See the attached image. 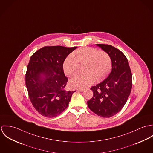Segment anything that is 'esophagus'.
<instances>
[{
    "instance_id": "obj_1",
    "label": "esophagus",
    "mask_w": 153,
    "mask_h": 153,
    "mask_svg": "<svg viewBox=\"0 0 153 153\" xmlns=\"http://www.w3.org/2000/svg\"><path fill=\"white\" fill-rule=\"evenodd\" d=\"M76 90H77L78 91H80V92H83V91H84V89H79H79H78V88L76 89Z\"/></svg>"
}]
</instances>
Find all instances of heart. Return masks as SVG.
I'll use <instances>...</instances> for the list:
<instances>
[{"label":"heart","instance_id":"obj_1","mask_svg":"<svg viewBox=\"0 0 153 153\" xmlns=\"http://www.w3.org/2000/svg\"><path fill=\"white\" fill-rule=\"evenodd\" d=\"M83 65L84 73L76 75L69 81L72 88H85L95 81L104 80L111 70V59L109 55L96 48L84 47L68 56L62 64L66 75L72 76Z\"/></svg>","mask_w":153,"mask_h":153}]
</instances>
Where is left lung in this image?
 <instances>
[{
	"mask_svg": "<svg viewBox=\"0 0 153 153\" xmlns=\"http://www.w3.org/2000/svg\"><path fill=\"white\" fill-rule=\"evenodd\" d=\"M97 46L109 55L112 70L104 81L91 88L94 94L88 101V106L97 115L109 118L126 104L132 88V74L128 61L121 51L109 45Z\"/></svg>",
	"mask_w": 153,
	"mask_h": 153,
	"instance_id": "obj_1",
	"label": "left lung"
}]
</instances>
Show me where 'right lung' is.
<instances>
[{
  "instance_id": "right-lung-1",
  "label": "right lung",
  "mask_w": 153,
  "mask_h": 153,
  "mask_svg": "<svg viewBox=\"0 0 153 153\" xmlns=\"http://www.w3.org/2000/svg\"><path fill=\"white\" fill-rule=\"evenodd\" d=\"M76 47L45 46L30 57L25 75L30 100L42 115L53 118L68 107L75 91L65 89L68 78L62 64Z\"/></svg>"
}]
</instances>
